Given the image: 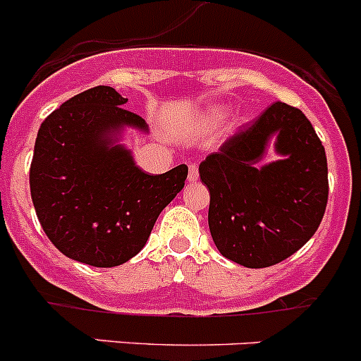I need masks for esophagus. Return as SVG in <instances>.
I'll use <instances>...</instances> for the list:
<instances>
[{
	"instance_id": "1",
	"label": "esophagus",
	"mask_w": 361,
	"mask_h": 361,
	"mask_svg": "<svg viewBox=\"0 0 361 361\" xmlns=\"http://www.w3.org/2000/svg\"><path fill=\"white\" fill-rule=\"evenodd\" d=\"M200 178V167L196 164H192L188 167V181H196Z\"/></svg>"
}]
</instances>
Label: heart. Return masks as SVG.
I'll return each instance as SVG.
<instances>
[{
  "mask_svg": "<svg viewBox=\"0 0 361 361\" xmlns=\"http://www.w3.org/2000/svg\"><path fill=\"white\" fill-rule=\"evenodd\" d=\"M222 117H224V112H222V110H212L207 116V123H217Z\"/></svg>",
  "mask_w": 361,
  "mask_h": 361,
  "instance_id": "1",
  "label": "heart"
}]
</instances>
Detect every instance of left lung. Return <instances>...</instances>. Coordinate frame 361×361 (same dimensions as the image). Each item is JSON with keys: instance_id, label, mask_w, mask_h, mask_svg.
Listing matches in <instances>:
<instances>
[{"instance_id": "8db88e82", "label": "left lung", "mask_w": 361, "mask_h": 361, "mask_svg": "<svg viewBox=\"0 0 361 361\" xmlns=\"http://www.w3.org/2000/svg\"><path fill=\"white\" fill-rule=\"evenodd\" d=\"M281 161L262 168L268 140ZM210 190L208 226L222 257L249 269L271 267L317 231L328 204V160L312 123L276 101L200 165Z\"/></svg>"}]
</instances>
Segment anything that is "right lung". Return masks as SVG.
Masks as SVG:
<instances>
[{
  "mask_svg": "<svg viewBox=\"0 0 361 361\" xmlns=\"http://www.w3.org/2000/svg\"><path fill=\"white\" fill-rule=\"evenodd\" d=\"M126 97L97 85L49 114L37 133L30 192L44 233L60 252L92 267H116L146 245L158 215L183 188L185 164L144 173L117 142L124 126L146 131Z\"/></svg>",
  "mask_w": 361,
  "mask_h": 361,
  "instance_id": "right-lung-1",
  "label": "right lung"
}]
</instances>
